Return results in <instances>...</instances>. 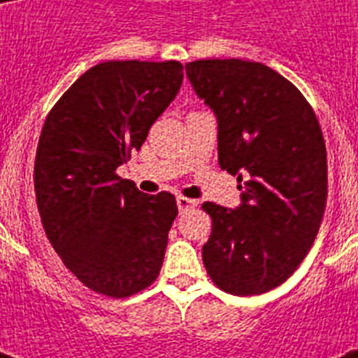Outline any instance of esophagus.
<instances>
[{
	"label": "esophagus",
	"instance_id": "1",
	"mask_svg": "<svg viewBox=\"0 0 358 358\" xmlns=\"http://www.w3.org/2000/svg\"><path fill=\"white\" fill-rule=\"evenodd\" d=\"M176 204H178L180 213H184V212H187V210H193V208L196 206V201H193V199H187V196H178V199H176Z\"/></svg>",
	"mask_w": 358,
	"mask_h": 358
}]
</instances>
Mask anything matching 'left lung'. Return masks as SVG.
<instances>
[{
  "instance_id": "left-lung-1",
  "label": "left lung",
  "mask_w": 358,
  "mask_h": 358,
  "mask_svg": "<svg viewBox=\"0 0 358 358\" xmlns=\"http://www.w3.org/2000/svg\"><path fill=\"white\" fill-rule=\"evenodd\" d=\"M185 74L217 117L219 165L243 182L236 210L204 202L206 271L232 295L282 284L305 260L327 204V150L310 103L262 63L204 59Z\"/></svg>"
}]
</instances>
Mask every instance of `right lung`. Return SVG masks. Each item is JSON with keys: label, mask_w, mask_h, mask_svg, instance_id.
<instances>
[{"label": "right lung", "mask_w": 358, "mask_h": 358, "mask_svg": "<svg viewBox=\"0 0 358 358\" xmlns=\"http://www.w3.org/2000/svg\"><path fill=\"white\" fill-rule=\"evenodd\" d=\"M178 61H106L59 98L42 128L35 193L42 227L87 288L129 297L159 275L178 215L174 195H146L117 169L178 94Z\"/></svg>", "instance_id": "add662e5"}]
</instances>
